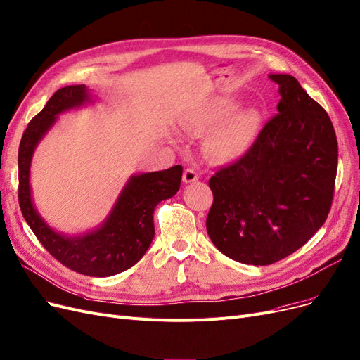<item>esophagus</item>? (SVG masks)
Returning <instances> with one entry per match:
<instances>
[{"label": "esophagus", "instance_id": "obj_1", "mask_svg": "<svg viewBox=\"0 0 360 360\" xmlns=\"http://www.w3.org/2000/svg\"><path fill=\"white\" fill-rule=\"evenodd\" d=\"M184 182L185 184H191V182H195L198 179V174L194 170V169H186L184 172V176H182Z\"/></svg>", "mask_w": 360, "mask_h": 360}]
</instances>
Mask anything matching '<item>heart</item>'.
<instances>
[{"mask_svg":"<svg viewBox=\"0 0 360 360\" xmlns=\"http://www.w3.org/2000/svg\"><path fill=\"white\" fill-rule=\"evenodd\" d=\"M237 103L219 100L210 103L193 116L190 128L206 132L214 128L206 139V151L217 162L236 160L252 147L260 127L256 108H243L236 113Z\"/></svg>","mask_w":360,"mask_h":360,"instance_id":"heart-1","label":"heart"}]
</instances>
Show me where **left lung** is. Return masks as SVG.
<instances>
[{"label":"left lung","mask_w":360,"mask_h":360,"mask_svg":"<svg viewBox=\"0 0 360 360\" xmlns=\"http://www.w3.org/2000/svg\"><path fill=\"white\" fill-rule=\"evenodd\" d=\"M278 115L243 158L210 178L206 228L219 252L245 264L275 263L326 221L338 146L333 122L291 75L274 73Z\"/></svg>","instance_id":"left-lung-1"}]
</instances>
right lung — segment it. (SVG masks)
I'll use <instances>...</instances> for the list:
<instances>
[{
    "label": "right lung",
    "instance_id": "right-lung-1",
    "mask_svg": "<svg viewBox=\"0 0 360 360\" xmlns=\"http://www.w3.org/2000/svg\"><path fill=\"white\" fill-rule=\"evenodd\" d=\"M88 103H92V97L85 85L60 88L29 122L19 146V205L25 221L53 257L77 274L104 278L132 268L146 255L154 238V209L178 193L182 166L132 175L105 221L96 229L81 236H66L53 229L32 200V155L60 113Z\"/></svg>",
    "mask_w": 360,
    "mask_h": 360
}]
</instances>
